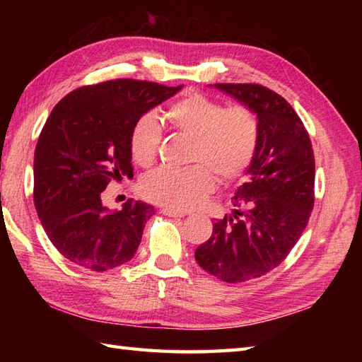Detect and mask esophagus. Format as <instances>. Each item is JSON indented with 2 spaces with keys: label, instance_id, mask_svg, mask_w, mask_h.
<instances>
[{
  "label": "esophagus",
  "instance_id": "34e87169",
  "mask_svg": "<svg viewBox=\"0 0 362 362\" xmlns=\"http://www.w3.org/2000/svg\"><path fill=\"white\" fill-rule=\"evenodd\" d=\"M161 213L166 214V216H169V218H183L187 214L183 211H177V210H171V209H163L161 210Z\"/></svg>",
  "mask_w": 362,
  "mask_h": 362
}]
</instances>
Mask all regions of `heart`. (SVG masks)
Returning <instances> with one entry per match:
<instances>
[{"mask_svg": "<svg viewBox=\"0 0 362 362\" xmlns=\"http://www.w3.org/2000/svg\"><path fill=\"white\" fill-rule=\"evenodd\" d=\"M174 132L193 140L185 169L160 168L141 182L151 202L171 210L194 209L214 189V175L232 182L247 169L258 149L259 121L247 105L224 107L216 99L189 93L173 103L165 113ZM161 141L160 122L143 115L130 130V153L138 166L156 163Z\"/></svg>", "mask_w": 362, "mask_h": 362, "instance_id": "b5f03b06", "label": "heart"}]
</instances>
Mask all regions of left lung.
I'll return each mask as SVG.
<instances>
[{
	"label": "left lung",
	"mask_w": 362,
	"mask_h": 362,
	"mask_svg": "<svg viewBox=\"0 0 362 362\" xmlns=\"http://www.w3.org/2000/svg\"><path fill=\"white\" fill-rule=\"evenodd\" d=\"M257 113L259 141L233 211L213 224L194 252L204 271L227 283L258 279L280 266L308 226L314 206V151L291 104L259 83H214Z\"/></svg>",
	"instance_id": "obj_1"
}]
</instances>
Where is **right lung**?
Here are the masks:
<instances>
[{
	"mask_svg": "<svg viewBox=\"0 0 362 362\" xmlns=\"http://www.w3.org/2000/svg\"><path fill=\"white\" fill-rule=\"evenodd\" d=\"M182 86L115 79L76 88L54 107L34 153V204L42 226L76 266L104 272L132 259L153 209L127 199L107 211L110 180L132 179L130 130Z\"/></svg>",
	"mask_w": 362,
	"mask_h": 362,
	"instance_id": "obj_1",
	"label": "right lung"
}]
</instances>
